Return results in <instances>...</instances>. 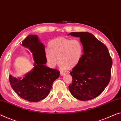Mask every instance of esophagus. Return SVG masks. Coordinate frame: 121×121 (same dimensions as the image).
Wrapping results in <instances>:
<instances>
[{
  "label": "esophagus",
  "instance_id": "esophagus-1",
  "mask_svg": "<svg viewBox=\"0 0 121 121\" xmlns=\"http://www.w3.org/2000/svg\"><path fill=\"white\" fill-rule=\"evenodd\" d=\"M60 75H61V76H64L66 74H65V73H63V72H60Z\"/></svg>",
  "mask_w": 121,
  "mask_h": 121
}]
</instances>
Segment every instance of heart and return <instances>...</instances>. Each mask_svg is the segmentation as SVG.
<instances>
[{
	"label": "heart",
	"mask_w": 121,
	"mask_h": 121,
	"mask_svg": "<svg viewBox=\"0 0 121 121\" xmlns=\"http://www.w3.org/2000/svg\"><path fill=\"white\" fill-rule=\"evenodd\" d=\"M45 52V58L49 67L54 68L57 59L62 69H72L79 64L83 54V44L78 39L59 37L51 40Z\"/></svg>",
	"instance_id": "obj_1"
}]
</instances>
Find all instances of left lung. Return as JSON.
I'll return each mask as SVG.
<instances>
[{
    "mask_svg": "<svg viewBox=\"0 0 121 121\" xmlns=\"http://www.w3.org/2000/svg\"><path fill=\"white\" fill-rule=\"evenodd\" d=\"M68 35L79 37L83 46L80 62L70 74L69 86L72 95L81 101H88L101 94L110 81L112 61L104 43L88 32H71Z\"/></svg>",
    "mask_w": 121,
    "mask_h": 121,
    "instance_id": "obj_1",
    "label": "left lung"
}]
</instances>
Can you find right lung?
<instances>
[{
    "instance_id": "1",
    "label": "right lung",
    "mask_w": 121,
    "mask_h": 121,
    "mask_svg": "<svg viewBox=\"0 0 121 121\" xmlns=\"http://www.w3.org/2000/svg\"><path fill=\"white\" fill-rule=\"evenodd\" d=\"M22 45L31 52L34 67L22 79L9 75V82L13 91L21 98L30 102H38L49 94L53 82L60 76V72L45 66L47 62L45 46L37 35H28Z\"/></svg>"
}]
</instances>
